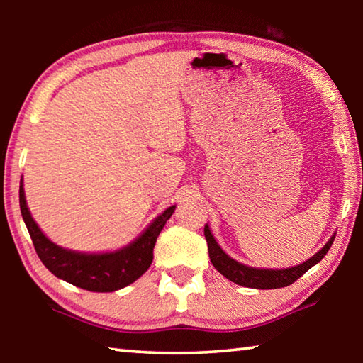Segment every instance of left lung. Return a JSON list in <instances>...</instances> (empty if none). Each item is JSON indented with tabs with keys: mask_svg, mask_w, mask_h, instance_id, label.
Segmentation results:
<instances>
[{
	"mask_svg": "<svg viewBox=\"0 0 363 363\" xmlns=\"http://www.w3.org/2000/svg\"><path fill=\"white\" fill-rule=\"evenodd\" d=\"M335 235L325 243V247L318 251V253H315L306 262L299 264V266L288 269H256L245 266L242 262H237L235 259H232L229 255H225L223 248L218 245V242L214 240L210 227H208V224L205 225L208 253H210V259L214 269H216L219 274H223L225 279L233 281V284L247 288H257V290H272V288H284L291 285L293 281H296L301 275L306 274L312 266H315L317 262H320L323 259V256L328 253L331 245H333Z\"/></svg>",
	"mask_w": 363,
	"mask_h": 363,
	"instance_id": "1",
	"label": "left lung"
}]
</instances>
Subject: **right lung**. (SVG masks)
Returning a JSON list of instances; mask_svg holds the SVG:
<instances>
[{"instance_id":"obj_1","label":"right lung","mask_w":363,"mask_h":363,"mask_svg":"<svg viewBox=\"0 0 363 363\" xmlns=\"http://www.w3.org/2000/svg\"><path fill=\"white\" fill-rule=\"evenodd\" d=\"M19 203L36 255L46 269L72 285L97 293H110L125 288L136 281L150 267L157 237L176 208L173 205L164 210L152 220L136 240L125 248L110 253H78L52 243L41 232L28 211L22 184L19 189Z\"/></svg>"}]
</instances>
